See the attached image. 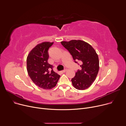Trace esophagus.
I'll return each instance as SVG.
<instances>
[{
  "label": "esophagus",
  "instance_id": "esophagus-1",
  "mask_svg": "<svg viewBox=\"0 0 126 126\" xmlns=\"http://www.w3.org/2000/svg\"><path fill=\"white\" fill-rule=\"evenodd\" d=\"M67 71V69H65L64 70H63L62 71V72H63V73H65V72H66Z\"/></svg>",
  "mask_w": 126,
  "mask_h": 126
}]
</instances>
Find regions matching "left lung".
Listing matches in <instances>:
<instances>
[{"mask_svg":"<svg viewBox=\"0 0 126 126\" xmlns=\"http://www.w3.org/2000/svg\"><path fill=\"white\" fill-rule=\"evenodd\" d=\"M61 43L72 56L75 62L80 63L81 70H78L71 79L73 86L80 90L88 88L95 80L99 70V58L95 50L91 45L80 40Z\"/></svg>","mask_w":126,"mask_h":126,"instance_id":"left-lung-1","label":"left lung"}]
</instances>
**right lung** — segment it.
Here are the masks:
<instances>
[{"label": "right lung", "mask_w": 126, "mask_h": 126, "mask_svg": "<svg viewBox=\"0 0 126 126\" xmlns=\"http://www.w3.org/2000/svg\"><path fill=\"white\" fill-rule=\"evenodd\" d=\"M53 44V42H44L37 45L27 58V70L30 78L35 85L43 89L55 87L60 77L48 62V51Z\"/></svg>", "instance_id": "obj_1"}]
</instances>
